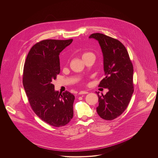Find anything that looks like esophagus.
Here are the masks:
<instances>
[{"label": "esophagus", "instance_id": "34e87169", "mask_svg": "<svg viewBox=\"0 0 158 158\" xmlns=\"http://www.w3.org/2000/svg\"><path fill=\"white\" fill-rule=\"evenodd\" d=\"M87 94H88V92H87V91H85V90H81V91L79 92V93H78V94H80V95Z\"/></svg>", "mask_w": 158, "mask_h": 158}]
</instances>
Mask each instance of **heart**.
<instances>
[{"label":"heart","mask_w":158,"mask_h":158,"mask_svg":"<svg viewBox=\"0 0 158 158\" xmlns=\"http://www.w3.org/2000/svg\"><path fill=\"white\" fill-rule=\"evenodd\" d=\"M89 53H85L83 55V56H85V55H88Z\"/></svg>","instance_id":"obj_1"}]
</instances>
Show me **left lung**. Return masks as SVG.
Listing matches in <instances>:
<instances>
[{
	"label": "left lung",
	"instance_id": "8db88e82",
	"mask_svg": "<svg viewBox=\"0 0 158 158\" xmlns=\"http://www.w3.org/2000/svg\"><path fill=\"white\" fill-rule=\"evenodd\" d=\"M89 38L98 41L103 56L105 78L98 86L108 92L98 97L97 112L103 119L111 120L124 112L134 92L133 66L123 44L102 33H93Z\"/></svg>",
	"mask_w": 158,
	"mask_h": 158
}]
</instances>
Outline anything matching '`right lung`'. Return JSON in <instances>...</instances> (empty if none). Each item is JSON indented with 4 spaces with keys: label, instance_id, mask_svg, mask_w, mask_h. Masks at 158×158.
I'll use <instances>...</instances> for the list:
<instances>
[{
    "label": "right lung",
    "instance_id": "1",
    "mask_svg": "<svg viewBox=\"0 0 158 158\" xmlns=\"http://www.w3.org/2000/svg\"><path fill=\"white\" fill-rule=\"evenodd\" d=\"M73 40H46L33 45L26 58L23 82L30 105L47 123L56 127L67 125L73 115L75 96L55 90L52 81L60 72L59 55Z\"/></svg>",
    "mask_w": 158,
    "mask_h": 158
}]
</instances>
